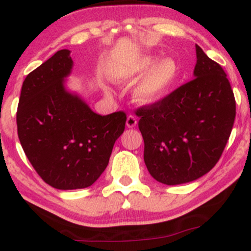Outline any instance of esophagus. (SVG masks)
Listing matches in <instances>:
<instances>
[{
	"instance_id": "esophagus-1",
	"label": "esophagus",
	"mask_w": 251,
	"mask_h": 251,
	"mask_svg": "<svg viewBox=\"0 0 251 251\" xmlns=\"http://www.w3.org/2000/svg\"><path fill=\"white\" fill-rule=\"evenodd\" d=\"M135 125H137V118H135L133 114H129L127 119H126V126H127L128 128H133L135 127Z\"/></svg>"
}]
</instances>
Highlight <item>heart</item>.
Listing matches in <instances>:
<instances>
[{"instance_id":"obj_1","label":"heart","mask_w":251,"mask_h":251,"mask_svg":"<svg viewBox=\"0 0 251 251\" xmlns=\"http://www.w3.org/2000/svg\"><path fill=\"white\" fill-rule=\"evenodd\" d=\"M179 74V66L172 57L159 61L157 56L144 55L118 68L114 80L118 83L128 85L145 75L135 87L133 98L140 105H151L171 93Z\"/></svg>"}]
</instances>
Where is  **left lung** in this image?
Segmentation results:
<instances>
[{
  "mask_svg": "<svg viewBox=\"0 0 251 251\" xmlns=\"http://www.w3.org/2000/svg\"><path fill=\"white\" fill-rule=\"evenodd\" d=\"M195 79L160 101L138 108L144 162L159 183L178 185L220 160L231 133L236 101L223 68L196 45Z\"/></svg>",
  "mask_w": 251,
  "mask_h": 251,
  "instance_id": "8db88e82",
  "label": "left lung"
}]
</instances>
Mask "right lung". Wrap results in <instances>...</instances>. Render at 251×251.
Here are the masks:
<instances>
[{
    "label": "right lung",
    "mask_w": 251,
    "mask_h": 251,
    "mask_svg": "<svg viewBox=\"0 0 251 251\" xmlns=\"http://www.w3.org/2000/svg\"><path fill=\"white\" fill-rule=\"evenodd\" d=\"M61 50L25 79L16 113L17 134L40 177L53 188H88L108 165L126 114L100 116L81 97L66 89L73 68Z\"/></svg>",
    "instance_id": "add662e5"
}]
</instances>
